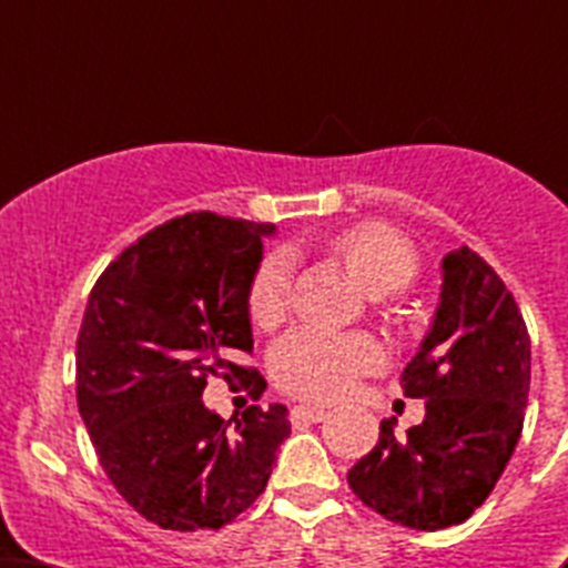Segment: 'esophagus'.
<instances>
[{"instance_id":"obj_1","label":"esophagus","mask_w":568,"mask_h":568,"mask_svg":"<svg viewBox=\"0 0 568 568\" xmlns=\"http://www.w3.org/2000/svg\"><path fill=\"white\" fill-rule=\"evenodd\" d=\"M327 415H329V409L321 404H301L293 409L295 420H310V424H318V420H324Z\"/></svg>"}]
</instances>
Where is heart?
I'll use <instances>...</instances> for the list:
<instances>
[{
	"label": "heart",
	"instance_id": "heart-1",
	"mask_svg": "<svg viewBox=\"0 0 568 568\" xmlns=\"http://www.w3.org/2000/svg\"><path fill=\"white\" fill-rule=\"evenodd\" d=\"M335 258L364 293L384 295L406 287L418 273V253L398 230L364 222L333 239ZM293 267L284 253L261 261L250 284V315L258 327H273L287 313ZM273 378L304 398H338L355 378L381 364V349L366 335L295 329L273 346Z\"/></svg>",
	"mask_w": 568,
	"mask_h": 568
}]
</instances>
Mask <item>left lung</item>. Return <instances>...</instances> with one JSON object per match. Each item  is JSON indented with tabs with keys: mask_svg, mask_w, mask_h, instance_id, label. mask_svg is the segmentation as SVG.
<instances>
[{
	"mask_svg": "<svg viewBox=\"0 0 568 568\" xmlns=\"http://www.w3.org/2000/svg\"><path fill=\"white\" fill-rule=\"evenodd\" d=\"M529 378V333L506 284L469 247L446 253L433 324L400 375L406 398L426 400L424 420L406 435L381 420L378 444L346 480L393 524H464L518 446Z\"/></svg>",
	"mask_w": 568,
	"mask_h": 568,
	"instance_id": "obj_1",
	"label": "left lung"
}]
</instances>
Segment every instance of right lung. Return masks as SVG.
I'll use <instances>...</instances> for the list:
<instances>
[{
  "instance_id": "add662e5",
  "label": "right lung",
  "mask_w": 568,
  "mask_h": 568,
  "mask_svg": "<svg viewBox=\"0 0 568 568\" xmlns=\"http://www.w3.org/2000/svg\"><path fill=\"white\" fill-rule=\"evenodd\" d=\"M275 224L187 213L150 230L99 275L77 341V400L110 484L150 524L222 529L255 504L290 435L287 406L230 426L207 375L258 398L235 364L253 349L250 284Z\"/></svg>"
}]
</instances>
